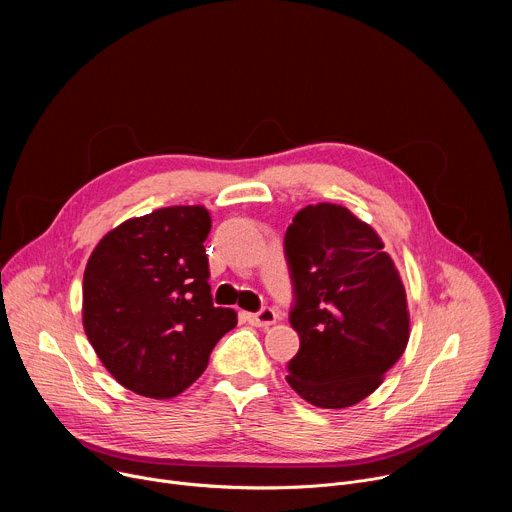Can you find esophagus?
Masks as SVG:
<instances>
[{
  "label": "esophagus",
  "instance_id": "esophagus-1",
  "mask_svg": "<svg viewBox=\"0 0 512 512\" xmlns=\"http://www.w3.org/2000/svg\"><path fill=\"white\" fill-rule=\"evenodd\" d=\"M247 320H249V324H253V326H271V324H275V320H277V314H275V310L273 308H269V306H263L259 312H255V314H247Z\"/></svg>",
  "mask_w": 512,
  "mask_h": 512
}]
</instances>
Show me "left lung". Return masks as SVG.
<instances>
[{"label":"left lung","mask_w":512,"mask_h":512,"mask_svg":"<svg viewBox=\"0 0 512 512\" xmlns=\"http://www.w3.org/2000/svg\"><path fill=\"white\" fill-rule=\"evenodd\" d=\"M300 350L287 383L322 409L369 397L401 358L409 314L401 277L379 235L344 206L302 208L285 231Z\"/></svg>","instance_id":"left-lung-1"}]
</instances>
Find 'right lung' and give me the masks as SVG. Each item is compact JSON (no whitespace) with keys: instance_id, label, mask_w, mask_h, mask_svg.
Masks as SVG:
<instances>
[{"instance_id":"add662e5","label":"right lung","mask_w":512,"mask_h":512,"mask_svg":"<svg viewBox=\"0 0 512 512\" xmlns=\"http://www.w3.org/2000/svg\"><path fill=\"white\" fill-rule=\"evenodd\" d=\"M202 206H170L105 235L83 277V324L105 369L129 391L170 399L206 369L237 326L208 285Z\"/></svg>"}]
</instances>
